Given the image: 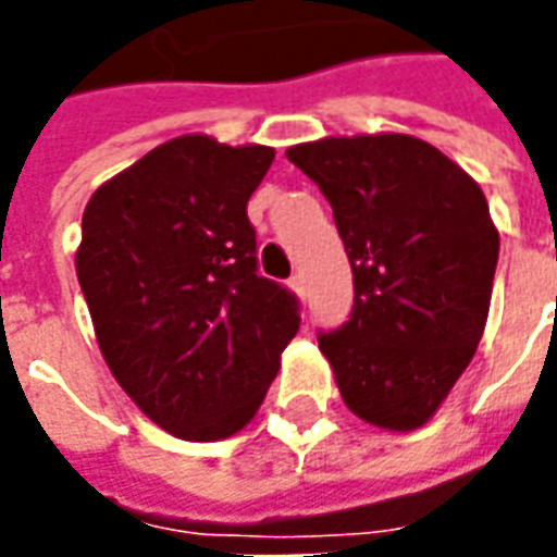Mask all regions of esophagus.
I'll return each instance as SVG.
<instances>
[{"mask_svg":"<svg viewBox=\"0 0 557 557\" xmlns=\"http://www.w3.org/2000/svg\"><path fill=\"white\" fill-rule=\"evenodd\" d=\"M289 289L295 292V295H307V280H304V274H295V277L289 280Z\"/></svg>","mask_w":557,"mask_h":557,"instance_id":"34e87169","label":"esophagus"}]
</instances>
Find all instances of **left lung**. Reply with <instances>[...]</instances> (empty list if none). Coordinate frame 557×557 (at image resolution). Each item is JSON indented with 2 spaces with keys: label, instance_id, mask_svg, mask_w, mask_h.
I'll list each match as a JSON object with an SVG mask.
<instances>
[{
  "label": "left lung",
  "instance_id": "obj_1",
  "mask_svg": "<svg viewBox=\"0 0 557 557\" xmlns=\"http://www.w3.org/2000/svg\"><path fill=\"white\" fill-rule=\"evenodd\" d=\"M334 208L351 319L319 337L339 397L363 423L420 430L478 351L498 230L480 184L411 134L322 137L286 151Z\"/></svg>",
  "mask_w": 557,
  "mask_h": 557
}]
</instances>
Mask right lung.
I'll list each match as a JSON object with an SVG mask.
<instances>
[{"label":"right lung","instance_id":"1","mask_svg":"<svg viewBox=\"0 0 557 557\" xmlns=\"http://www.w3.org/2000/svg\"><path fill=\"white\" fill-rule=\"evenodd\" d=\"M271 146L184 134L131 163L83 211L77 280L103 361L160 430L242 432L298 334V304L256 274L247 199Z\"/></svg>","mask_w":557,"mask_h":557}]
</instances>
